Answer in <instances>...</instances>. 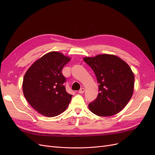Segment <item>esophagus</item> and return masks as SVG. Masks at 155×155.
<instances>
[{
    "mask_svg": "<svg viewBox=\"0 0 155 155\" xmlns=\"http://www.w3.org/2000/svg\"><path fill=\"white\" fill-rule=\"evenodd\" d=\"M85 88H81L80 89V90H79V91H78V92L79 93V94H83V93H84V92H85Z\"/></svg>",
    "mask_w": 155,
    "mask_h": 155,
    "instance_id": "obj_1",
    "label": "esophagus"
}]
</instances>
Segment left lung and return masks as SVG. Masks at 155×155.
I'll return each instance as SVG.
<instances>
[{
    "label": "left lung",
    "instance_id": "8db88e82",
    "mask_svg": "<svg viewBox=\"0 0 155 155\" xmlns=\"http://www.w3.org/2000/svg\"><path fill=\"white\" fill-rule=\"evenodd\" d=\"M93 70L99 83L95 100L88 104L97 116H110L118 113L133 96L134 76L129 65L114 55L101 54L83 58Z\"/></svg>",
    "mask_w": 155,
    "mask_h": 155
}]
</instances>
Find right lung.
Wrapping results in <instances>:
<instances>
[{"instance_id":"add662e5","label":"right lung","mask_w":155,"mask_h":155,"mask_svg":"<svg viewBox=\"0 0 155 155\" xmlns=\"http://www.w3.org/2000/svg\"><path fill=\"white\" fill-rule=\"evenodd\" d=\"M70 61L61 53L51 51L37 60L26 72L23 93L30 105L42 115L56 116L68 106L72 95L66 91L62 69Z\"/></svg>"}]
</instances>
